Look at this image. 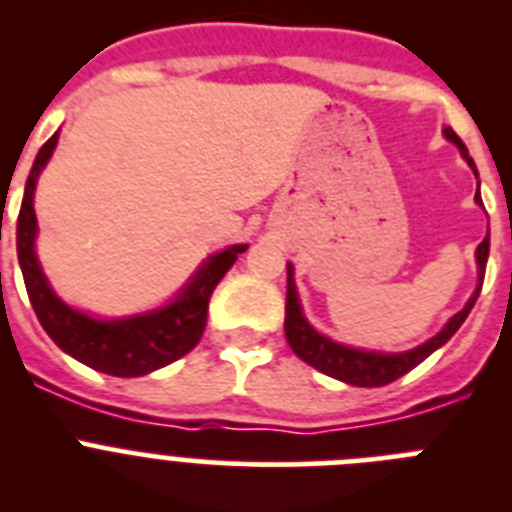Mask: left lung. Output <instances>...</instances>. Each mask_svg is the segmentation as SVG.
Wrapping results in <instances>:
<instances>
[{"label":"left lung","mask_w":512,"mask_h":512,"mask_svg":"<svg viewBox=\"0 0 512 512\" xmlns=\"http://www.w3.org/2000/svg\"><path fill=\"white\" fill-rule=\"evenodd\" d=\"M443 135L456 143V148L461 151V156L467 158V164L472 166V171L477 174V166H474L472 156L467 153V146L461 143L459 135L451 128H443ZM477 205H482V197H479V189L474 194ZM487 256H490V233L487 238L477 246V266H479V284L474 289V295L469 297V302L464 305V310H459L449 323L443 325V330L438 336H433L431 341L420 343L413 351H400V354H379V351H364V348H351L343 346V343L330 341L328 336L318 333L307 323V318L302 315L300 297H297L295 287V274H292V264H287V307H284V336L287 343L292 346L297 356L302 361H307L310 366H315L318 372L328 374L333 379H341L346 384H354V387H382V384H390L395 379H400L402 374H408L410 369L425 361L428 356L441 348L443 343L454 336L456 330L461 328V323L467 320V315L472 312L474 302L479 297V289H482V279H485V266Z\"/></svg>","instance_id":"1"}]
</instances>
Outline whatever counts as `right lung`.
<instances>
[{"instance_id": "obj_1", "label": "right lung", "mask_w": 512, "mask_h": 512, "mask_svg": "<svg viewBox=\"0 0 512 512\" xmlns=\"http://www.w3.org/2000/svg\"><path fill=\"white\" fill-rule=\"evenodd\" d=\"M56 143L58 133L45 140L35 156L25 184L20 217H17V259H20L27 297L33 302L40 325L61 351L112 377H143L182 359L200 343L205 333L212 289L228 274L238 253L246 251L248 246L241 243L210 256L189 279L187 287L176 295V300L158 310L115 320H99L87 312L74 310L53 292L35 256V235H38L33 207L35 184L48 158L56 151Z\"/></svg>"}]
</instances>
